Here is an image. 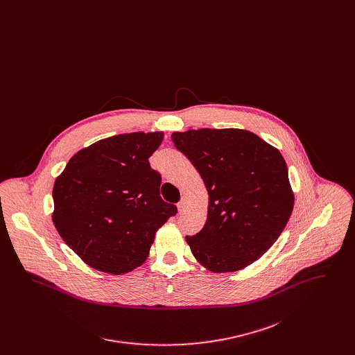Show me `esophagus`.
Returning a JSON list of instances; mask_svg holds the SVG:
<instances>
[{
    "label": "esophagus",
    "instance_id": "esophagus-1",
    "mask_svg": "<svg viewBox=\"0 0 355 355\" xmlns=\"http://www.w3.org/2000/svg\"><path fill=\"white\" fill-rule=\"evenodd\" d=\"M177 207H178L180 213L185 211L186 209H187V200H186V197H182V200L177 203Z\"/></svg>",
    "mask_w": 355,
    "mask_h": 355
}]
</instances>
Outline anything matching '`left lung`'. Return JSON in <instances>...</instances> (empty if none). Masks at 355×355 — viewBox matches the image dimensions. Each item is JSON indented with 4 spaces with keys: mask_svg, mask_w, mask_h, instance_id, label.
Segmentation results:
<instances>
[{
    "mask_svg": "<svg viewBox=\"0 0 355 355\" xmlns=\"http://www.w3.org/2000/svg\"><path fill=\"white\" fill-rule=\"evenodd\" d=\"M171 139L201 174L209 193L202 230L186 236L191 253L214 272L253 263L281 236L293 211L284 157L241 129L175 132Z\"/></svg>",
    "mask_w": 355,
    "mask_h": 355,
    "instance_id": "left-lung-1",
    "label": "left lung"
}]
</instances>
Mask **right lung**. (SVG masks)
<instances>
[{
	"label": "right lung",
	"instance_id": "obj_1",
	"mask_svg": "<svg viewBox=\"0 0 355 355\" xmlns=\"http://www.w3.org/2000/svg\"><path fill=\"white\" fill-rule=\"evenodd\" d=\"M164 135L101 139L71 157L53 187V222L65 243L97 270L125 274L148 258L157 230L177 214L159 196L149 157Z\"/></svg>",
	"mask_w": 355,
	"mask_h": 355
}]
</instances>
